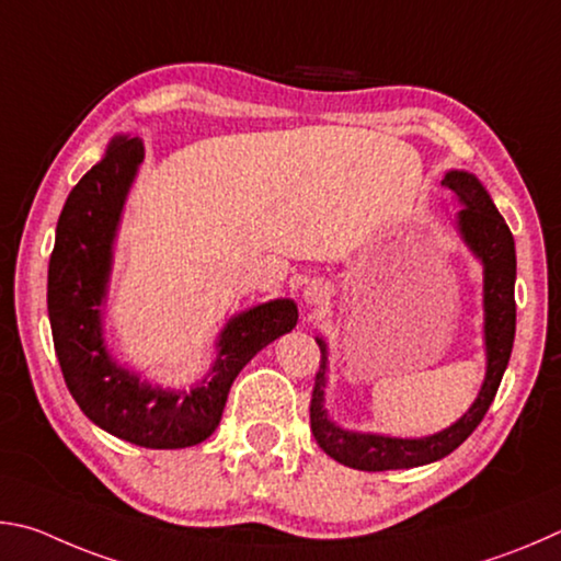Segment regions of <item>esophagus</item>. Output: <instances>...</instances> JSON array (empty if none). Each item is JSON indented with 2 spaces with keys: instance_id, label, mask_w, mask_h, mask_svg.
<instances>
[{
  "instance_id": "obj_1",
  "label": "esophagus",
  "mask_w": 561,
  "mask_h": 561,
  "mask_svg": "<svg viewBox=\"0 0 561 561\" xmlns=\"http://www.w3.org/2000/svg\"><path fill=\"white\" fill-rule=\"evenodd\" d=\"M302 296H306V302H310V306H322V302H328V286H322V283H310Z\"/></svg>"
}]
</instances>
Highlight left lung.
I'll use <instances>...</instances> for the list:
<instances>
[{
	"label": "left lung",
	"instance_id": "1",
	"mask_svg": "<svg viewBox=\"0 0 561 561\" xmlns=\"http://www.w3.org/2000/svg\"><path fill=\"white\" fill-rule=\"evenodd\" d=\"M440 184L456 194L463 209L458 211L456 224L460 239L466 241L476 259L483 263V310H485V379L463 416L448 428L424 438H394L379 434H359V431L340 428L330 421L325 409V387H328V345L322 337L320 347V369L316 375L310 399V428L318 446L325 450L337 463L357 470H399L434 463L463 444L473 434L485 411L493 404L500 381L507 369L510 352L515 342V239L507 224L495 209L493 199L473 174L463 170L446 172Z\"/></svg>",
	"mask_w": 561,
	"mask_h": 561
}]
</instances>
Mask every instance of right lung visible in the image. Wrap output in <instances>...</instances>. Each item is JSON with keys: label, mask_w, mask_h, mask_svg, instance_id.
I'll use <instances>...</instances> for the list:
<instances>
[{"label": "right lung", "mask_w": 561, "mask_h": 561, "mask_svg": "<svg viewBox=\"0 0 561 561\" xmlns=\"http://www.w3.org/2000/svg\"><path fill=\"white\" fill-rule=\"evenodd\" d=\"M142 157L140 137L117 135L68 194L48 261V320L66 387L95 426L142 448H186L214 434L233 379L255 352L296 328L298 308L278 298L233 316L216 340L214 367L192 389L152 387L117 365L103 340V306L115 233Z\"/></svg>", "instance_id": "1"}]
</instances>
